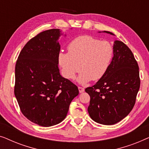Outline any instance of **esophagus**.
Instances as JSON below:
<instances>
[{"label":"esophagus","instance_id":"34e87169","mask_svg":"<svg viewBox=\"0 0 149 149\" xmlns=\"http://www.w3.org/2000/svg\"><path fill=\"white\" fill-rule=\"evenodd\" d=\"M79 88V93H83V91H85V89L83 88V87H78Z\"/></svg>","mask_w":149,"mask_h":149}]
</instances>
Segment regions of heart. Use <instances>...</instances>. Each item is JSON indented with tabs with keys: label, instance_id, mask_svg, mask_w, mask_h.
I'll use <instances>...</instances> for the list:
<instances>
[{
	"label": "heart",
	"instance_id": "heart-1",
	"mask_svg": "<svg viewBox=\"0 0 149 149\" xmlns=\"http://www.w3.org/2000/svg\"><path fill=\"white\" fill-rule=\"evenodd\" d=\"M67 49L68 53L58 54V64L64 77L68 79H74L77 73L82 70L77 79L81 84L102 78L114 56L111 42L89 35L74 38L68 43Z\"/></svg>",
	"mask_w": 149,
	"mask_h": 149
}]
</instances>
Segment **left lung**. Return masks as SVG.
Returning <instances> with one entry per match:
<instances>
[{"label": "left lung", "mask_w": 149, "mask_h": 149, "mask_svg": "<svg viewBox=\"0 0 149 149\" xmlns=\"http://www.w3.org/2000/svg\"><path fill=\"white\" fill-rule=\"evenodd\" d=\"M113 47L109 70L94 85L85 89L90 96L89 116L104 125L117 123L131 112L140 85L139 67L132 51L120 40H115Z\"/></svg>", "instance_id": "8db88e82"}]
</instances>
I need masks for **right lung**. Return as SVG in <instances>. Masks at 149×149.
Returning a JSON list of instances; mask_svg holds the SVG:
<instances>
[{"label":"right lung","mask_w":149,"mask_h":149,"mask_svg":"<svg viewBox=\"0 0 149 149\" xmlns=\"http://www.w3.org/2000/svg\"><path fill=\"white\" fill-rule=\"evenodd\" d=\"M60 32L50 29L38 33L25 45L15 64L14 93L20 110L42 127L62 121L79 94L77 85L60 74Z\"/></svg>","instance_id":"obj_1"}]
</instances>
